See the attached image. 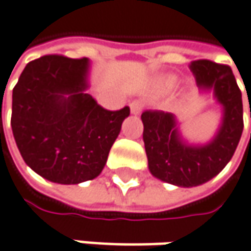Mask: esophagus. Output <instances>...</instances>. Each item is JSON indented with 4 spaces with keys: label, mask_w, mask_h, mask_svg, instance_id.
<instances>
[{
    "label": "esophagus",
    "mask_w": 251,
    "mask_h": 251,
    "mask_svg": "<svg viewBox=\"0 0 251 251\" xmlns=\"http://www.w3.org/2000/svg\"><path fill=\"white\" fill-rule=\"evenodd\" d=\"M142 109H143V102L142 101H132L130 102V111H132V114H140L142 112Z\"/></svg>",
    "instance_id": "esophagus-1"
}]
</instances>
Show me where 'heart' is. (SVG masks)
Listing matches in <instances>:
<instances>
[{
	"instance_id": "1",
	"label": "heart",
	"mask_w": 251,
	"mask_h": 251,
	"mask_svg": "<svg viewBox=\"0 0 251 251\" xmlns=\"http://www.w3.org/2000/svg\"><path fill=\"white\" fill-rule=\"evenodd\" d=\"M169 84H171V81H170V82H169Z\"/></svg>"
}]
</instances>
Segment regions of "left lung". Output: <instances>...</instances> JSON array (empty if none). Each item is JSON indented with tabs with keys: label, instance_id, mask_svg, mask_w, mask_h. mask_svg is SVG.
<instances>
[{
	"label": "left lung",
	"instance_id": "left-lung-1",
	"mask_svg": "<svg viewBox=\"0 0 251 251\" xmlns=\"http://www.w3.org/2000/svg\"><path fill=\"white\" fill-rule=\"evenodd\" d=\"M190 69L198 87L213 88L216 100L224 105V122L209 145H184L177 132L176 118L170 112L149 109L142 114L150 173L158 180L178 187L201 185L218 176L233 156L243 132L242 91L232 69L206 59L191 61Z\"/></svg>",
	"mask_w": 251,
	"mask_h": 251
}]
</instances>
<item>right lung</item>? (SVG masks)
Masks as SVG:
<instances>
[{
  "label": "right lung",
  "mask_w": 251,
  "mask_h": 251,
  "mask_svg": "<svg viewBox=\"0 0 251 251\" xmlns=\"http://www.w3.org/2000/svg\"><path fill=\"white\" fill-rule=\"evenodd\" d=\"M88 60L46 54L29 61L12 91L11 126L21 156L46 180L100 176L130 109L108 111L87 88Z\"/></svg>",
  "instance_id": "right-lung-1"
}]
</instances>
